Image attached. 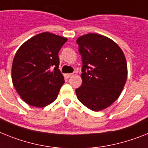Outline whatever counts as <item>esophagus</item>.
<instances>
[{"mask_svg": "<svg viewBox=\"0 0 148 148\" xmlns=\"http://www.w3.org/2000/svg\"><path fill=\"white\" fill-rule=\"evenodd\" d=\"M75 75H77V73L74 72V73H72V74H65V77H66L67 78H69V77H73V76H75Z\"/></svg>", "mask_w": 148, "mask_h": 148, "instance_id": "obj_1", "label": "esophagus"}]
</instances>
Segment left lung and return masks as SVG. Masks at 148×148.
I'll return each instance as SVG.
<instances>
[{
    "mask_svg": "<svg viewBox=\"0 0 148 148\" xmlns=\"http://www.w3.org/2000/svg\"><path fill=\"white\" fill-rule=\"evenodd\" d=\"M82 56L81 86L78 100L93 111H101L120 96L127 81V65L124 52L114 41L96 33L77 39Z\"/></svg>",
    "mask_w": 148,
    "mask_h": 148,
    "instance_id": "8db88e82",
    "label": "left lung"
}]
</instances>
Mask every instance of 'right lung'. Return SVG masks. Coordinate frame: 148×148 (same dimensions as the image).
Segmentation results:
<instances>
[{
    "label": "right lung",
    "mask_w": 148,
    "mask_h": 148,
    "mask_svg": "<svg viewBox=\"0 0 148 148\" xmlns=\"http://www.w3.org/2000/svg\"><path fill=\"white\" fill-rule=\"evenodd\" d=\"M68 38L45 32L21 46L14 56L12 80L16 92L30 106L44 107L55 101L64 84L58 53Z\"/></svg>",
    "instance_id": "obj_1"
}]
</instances>
